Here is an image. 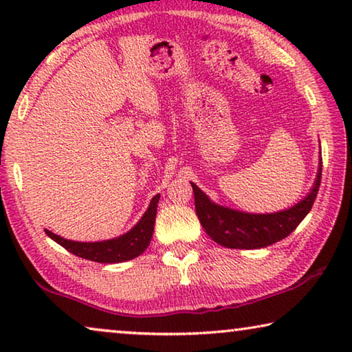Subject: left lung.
<instances>
[{"mask_svg": "<svg viewBox=\"0 0 352 352\" xmlns=\"http://www.w3.org/2000/svg\"><path fill=\"white\" fill-rule=\"evenodd\" d=\"M320 176H322V162H319L318 176L311 192L302 201L286 211L270 214L241 212L216 205L193 182L190 184L195 195L197 216L200 219L201 227L214 241L230 249H258L281 241L297 228L305 216L311 211L319 192Z\"/></svg>", "mask_w": 352, "mask_h": 352, "instance_id": "1", "label": "left lung"}]
</instances>
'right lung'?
<instances>
[{
  "label": "right lung",
  "mask_w": 352,
  "mask_h": 352,
  "mask_svg": "<svg viewBox=\"0 0 352 352\" xmlns=\"http://www.w3.org/2000/svg\"><path fill=\"white\" fill-rule=\"evenodd\" d=\"M160 195H155L151 200V205L147 211L142 214L140 222L126 232L125 235H120L114 239H106V241H95V243H79L65 239L55 233L45 230L47 236L54 241H57L60 246H63L66 251H69L74 256L87 258V261L100 262V263H119L126 262L131 258L141 256L149 246L152 232L155 226V214L157 205H159Z\"/></svg>",
  "instance_id": "add662e5"
}]
</instances>
